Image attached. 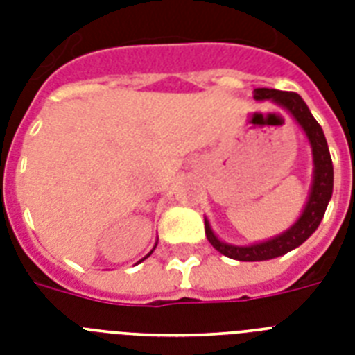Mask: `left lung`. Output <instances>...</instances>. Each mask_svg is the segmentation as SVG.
<instances>
[{
	"mask_svg": "<svg viewBox=\"0 0 355 355\" xmlns=\"http://www.w3.org/2000/svg\"><path fill=\"white\" fill-rule=\"evenodd\" d=\"M254 99L263 101L270 99L276 105H280L291 114L293 118L302 127L311 145V153H313V184H311V191H309V199L306 202L302 216L298 217L297 223L291 228H287L286 232L280 236L272 237L269 241L254 243L248 247H237V245H228L223 243L219 237L214 234L210 223L205 219V230L208 241L214 245L216 250L225 254L227 258L239 259V261H263V259H272L278 256H284L298 245H302L311 234L319 228L322 217H324L326 206L331 199V191H334V164H331L330 149L326 144L324 132L317 119L311 116L308 105L304 99L295 92H280L272 90V88H256L254 90Z\"/></svg>",
	"mask_w": 355,
	"mask_h": 355,
	"instance_id": "1",
	"label": "left lung"
}]
</instances>
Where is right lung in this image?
<instances>
[{
    "label": "right lung",
    "mask_w": 355,
    "mask_h": 355,
    "mask_svg": "<svg viewBox=\"0 0 355 355\" xmlns=\"http://www.w3.org/2000/svg\"><path fill=\"white\" fill-rule=\"evenodd\" d=\"M150 252H153V250H150ZM150 252L147 254V256H145V258H149V256H150ZM145 258H144V259H145ZM144 259H139V261H144Z\"/></svg>",
    "instance_id": "1"
}]
</instances>
